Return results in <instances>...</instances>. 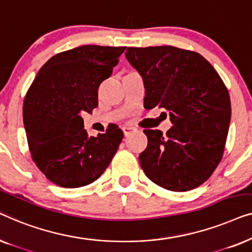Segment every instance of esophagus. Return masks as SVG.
Wrapping results in <instances>:
<instances>
[{"instance_id":"1","label":"esophagus","mask_w":252,"mask_h":252,"mask_svg":"<svg viewBox=\"0 0 252 252\" xmlns=\"http://www.w3.org/2000/svg\"><path fill=\"white\" fill-rule=\"evenodd\" d=\"M134 130H136V128H134V127H130V126H124L123 127V132H124V135H125V136L129 135V134L134 132Z\"/></svg>"}]
</instances>
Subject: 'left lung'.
<instances>
[{
  "label": "left lung",
  "instance_id": "8db88e82",
  "mask_svg": "<svg viewBox=\"0 0 252 252\" xmlns=\"http://www.w3.org/2000/svg\"><path fill=\"white\" fill-rule=\"evenodd\" d=\"M125 56L143 78L144 108L165 109L166 134L144 129L148 146L139 160L144 174L172 191L191 190L221 160L230 123V98L211 64L195 51L172 46L127 48Z\"/></svg>",
  "mask_w": 252,
  "mask_h": 252
}]
</instances>
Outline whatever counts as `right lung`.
<instances>
[{
  "label": "right lung",
  "mask_w": 252,
  "mask_h": 252,
  "mask_svg": "<svg viewBox=\"0 0 252 252\" xmlns=\"http://www.w3.org/2000/svg\"><path fill=\"white\" fill-rule=\"evenodd\" d=\"M126 47L81 46L55 55L27 92L23 119L32 159L53 184L87 186L111 163L124 133L117 125L89 136L81 113L98 105L97 92Z\"/></svg>",
  "instance_id": "add662e5"
}]
</instances>
